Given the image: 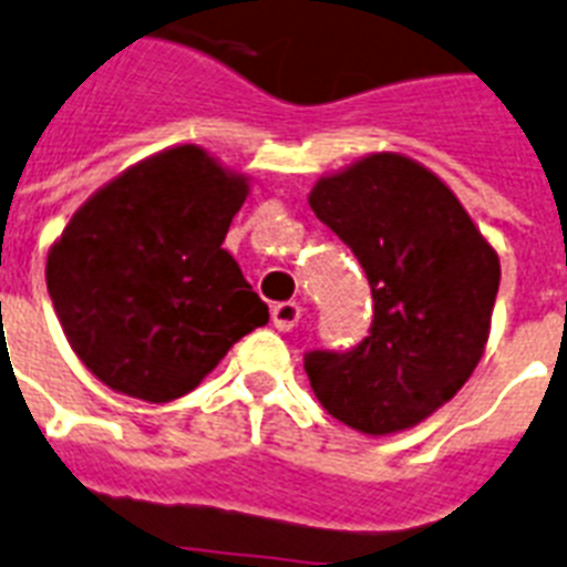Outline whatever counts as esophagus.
Wrapping results in <instances>:
<instances>
[{
    "label": "esophagus",
    "mask_w": 567,
    "mask_h": 567,
    "mask_svg": "<svg viewBox=\"0 0 567 567\" xmlns=\"http://www.w3.org/2000/svg\"><path fill=\"white\" fill-rule=\"evenodd\" d=\"M301 316H303V307L298 301H284L272 307V324L278 327L280 333H287V330L298 327Z\"/></svg>",
    "instance_id": "1"
}]
</instances>
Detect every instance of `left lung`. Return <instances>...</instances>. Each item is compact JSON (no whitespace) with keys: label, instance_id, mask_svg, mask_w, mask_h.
<instances>
[{"label":"left lung","instance_id":"left-lung-1","mask_svg":"<svg viewBox=\"0 0 567 567\" xmlns=\"http://www.w3.org/2000/svg\"><path fill=\"white\" fill-rule=\"evenodd\" d=\"M310 208L348 243L373 295V324L348 353L303 357L318 402L371 437L446 405L484 357L502 264L446 182L402 153L321 176Z\"/></svg>","mask_w":567,"mask_h":567}]
</instances>
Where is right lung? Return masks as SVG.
Wrapping results in <instances>:
<instances>
[{
  "mask_svg": "<svg viewBox=\"0 0 567 567\" xmlns=\"http://www.w3.org/2000/svg\"><path fill=\"white\" fill-rule=\"evenodd\" d=\"M249 176L196 144L135 162L74 210L51 243L45 284L89 373L118 394L171 402L234 341L269 321L223 249Z\"/></svg>",
  "mask_w": 567,
  "mask_h": 567,
  "instance_id": "add662e5",
  "label": "right lung"
}]
</instances>
